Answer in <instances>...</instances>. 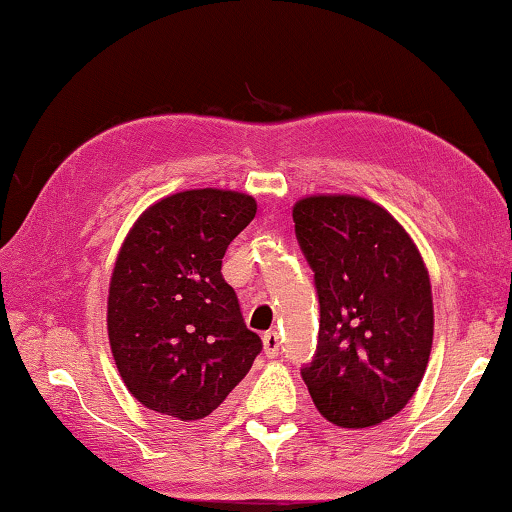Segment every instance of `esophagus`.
Wrapping results in <instances>:
<instances>
[{"label":"esophagus","mask_w":512,"mask_h":512,"mask_svg":"<svg viewBox=\"0 0 512 512\" xmlns=\"http://www.w3.org/2000/svg\"><path fill=\"white\" fill-rule=\"evenodd\" d=\"M279 345H281L279 334L274 332V329H270V332L263 334V352H265V357H270V359L277 357L279 355Z\"/></svg>","instance_id":"34e87169"}]
</instances>
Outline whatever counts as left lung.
Segmentation results:
<instances>
[{"instance_id":"1","label":"left lung","mask_w":512,"mask_h":512,"mask_svg":"<svg viewBox=\"0 0 512 512\" xmlns=\"http://www.w3.org/2000/svg\"><path fill=\"white\" fill-rule=\"evenodd\" d=\"M293 222L320 300L306 387L334 426H377L410 403L426 373L435 332L428 267L398 219L364 196H304Z\"/></svg>"}]
</instances>
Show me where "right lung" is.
Segmentation results:
<instances>
[{"mask_svg": "<svg viewBox=\"0 0 512 512\" xmlns=\"http://www.w3.org/2000/svg\"><path fill=\"white\" fill-rule=\"evenodd\" d=\"M254 215V196L203 187L155 201L125 235L107 334L125 387L148 410L206 419L261 352L222 277L226 247Z\"/></svg>", "mask_w": 512, "mask_h": 512, "instance_id": "1", "label": "right lung"}]
</instances>
